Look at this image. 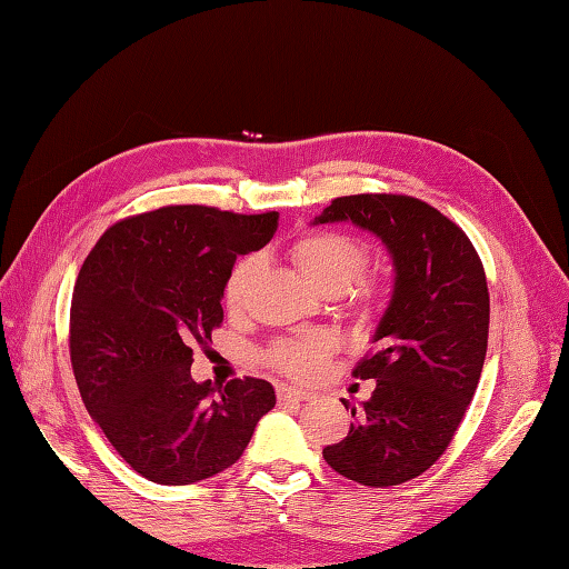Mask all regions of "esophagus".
<instances>
[{
	"label": "esophagus",
	"instance_id": "esophagus-1",
	"mask_svg": "<svg viewBox=\"0 0 569 569\" xmlns=\"http://www.w3.org/2000/svg\"><path fill=\"white\" fill-rule=\"evenodd\" d=\"M278 401L281 403H296V401H308V398H312L310 391H303V389H293V386H278Z\"/></svg>",
	"mask_w": 569,
	"mask_h": 569
}]
</instances>
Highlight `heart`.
Returning a JSON list of instances; mask_svg holds the SVG:
<instances>
[{
	"label": "heart",
	"mask_w": 569,
	"mask_h": 569,
	"mask_svg": "<svg viewBox=\"0 0 569 569\" xmlns=\"http://www.w3.org/2000/svg\"><path fill=\"white\" fill-rule=\"evenodd\" d=\"M291 259L308 281L320 293L337 296L347 293L349 306L357 312H371L381 303V286L359 278L367 269L369 251L357 237L342 232H310L291 244ZM259 261L244 257L229 269L222 288V300L229 312H241L247 306L253 278H257ZM332 352V340L328 335H296L276 342L266 361L281 373L296 379H308L316 373L322 361Z\"/></svg>",
	"instance_id": "b5f03b06"
}]
</instances>
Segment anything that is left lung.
I'll return each mask as SVG.
<instances>
[{
	"mask_svg": "<svg viewBox=\"0 0 569 569\" xmlns=\"http://www.w3.org/2000/svg\"><path fill=\"white\" fill-rule=\"evenodd\" d=\"M328 222L377 234L396 278L373 352L352 371L377 389L322 457L357 485L396 487L438 462L477 391L489 340L485 266L462 229L410 196L335 198L312 224Z\"/></svg>",
	"mask_w": 569,
	"mask_h": 569,
	"instance_id": "1",
	"label": "left lung"
}]
</instances>
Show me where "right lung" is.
Masks as SVG:
<instances>
[{"mask_svg":"<svg viewBox=\"0 0 569 569\" xmlns=\"http://www.w3.org/2000/svg\"><path fill=\"white\" fill-rule=\"evenodd\" d=\"M276 227L278 212L168 204L112 224L82 263L70 303L82 403L156 485H196L232 467L276 406L263 379L190 377L192 347L222 325L229 269L269 244Z\"/></svg>","mask_w":569,"mask_h":569,"instance_id":"right-lung-1","label":"right lung"}]
</instances>
